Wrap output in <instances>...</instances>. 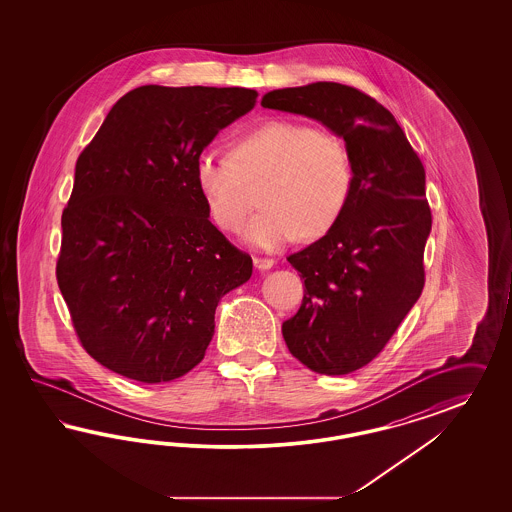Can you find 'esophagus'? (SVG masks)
<instances>
[{"instance_id":"34e87169","label":"esophagus","mask_w":512,"mask_h":512,"mask_svg":"<svg viewBox=\"0 0 512 512\" xmlns=\"http://www.w3.org/2000/svg\"><path fill=\"white\" fill-rule=\"evenodd\" d=\"M253 264L257 270H270L274 266V261L266 259V257H253Z\"/></svg>"}]
</instances>
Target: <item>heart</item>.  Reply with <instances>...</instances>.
Wrapping results in <instances>:
<instances>
[{"label": "heart", "mask_w": 512, "mask_h": 512, "mask_svg": "<svg viewBox=\"0 0 512 512\" xmlns=\"http://www.w3.org/2000/svg\"><path fill=\"white\" fill-rule=\"evenodd\" d=\"M195 182L212 221L238 233L264 184V210L246 231L249 244L278 249L298 238L328 233L353 189L351 157L336 135L295 120H268L246 131L233 154L202 150Z\"/></svg>", "instance_id": "obj_1"}]
</instances>
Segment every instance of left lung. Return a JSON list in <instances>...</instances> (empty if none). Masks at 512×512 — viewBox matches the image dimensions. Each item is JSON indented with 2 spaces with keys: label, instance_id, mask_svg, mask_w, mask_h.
<instances>
[{
  "label": "left lung",
  "instance_id": "left-lung-1",
  "mask_svg": "<svg viewBox=\"0 0 512 512\" xmlns=\"http://www.w3.org/2000/svg\"><path fill=\"white\" fill-rule=\"evenodd\" d=\"M261 105L321 122L351 157L353 189L340 219L287 257L306 289L281 332L311 372H355L383 351L422 293L432 231L426 172L396 118L353 86L283 88Z\"/></svg>",
  "mask_w": 512,
  "mask_h": 512
}]
</instances>
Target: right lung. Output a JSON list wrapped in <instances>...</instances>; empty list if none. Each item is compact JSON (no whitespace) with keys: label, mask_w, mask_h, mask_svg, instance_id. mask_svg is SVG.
Returning a JSON list of instances; mask_svg holds the SVG:
<instances>
[{"label":"right lung","mask_w":512,"mask_h":512,"mask_svg":"<svg viewBox=\"0 0 512 512\" xmlns=\"http://www.w3.org/2000/svg\"><path fill=\"white\" fill-rule=\"evenodd\" d=\"M257 92L140 86L78 155L56 278L86 353L140 383L193 370L217 302L251 278L248 253L217 231L195 161L255 107Z\"/></svg>","instance_id":"right-lung-1"}]
</instances>
